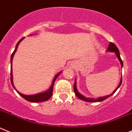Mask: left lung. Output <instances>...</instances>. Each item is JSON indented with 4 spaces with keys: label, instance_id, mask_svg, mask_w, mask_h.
<instances>
[{
    "label": "left lung",
    "instance_id": "obj_1",
    "mask_svg": "<svg viewBox=\"0 0 132 132\" xmlns=\"http://www.w3.org/2000/svg\"><path fill=\"white\" fill-rule=\"evenodd\" d=\"M108 51H110V52H113V53H115V54H116V55L117 56V57H118V60H119V61L120 62V64H121V66H123V62H122V59H121L120 58V52H119V50H118V48H117V47H116V45H115L113 43H110V44H109V47H108V49H107ZM122 79H121L120 80V84L118 85V86L116 87V89L114 90V91H113V92L111 93V94H110L109 95H106V96H104V97H98V98H88V97H84V95H81L80 93H79V92L78 91V89H77V87H76V81H75V83H74V85H73V89H74V92H75V94H76V95L78 97V98H79V99H81V100H83L84 101H87V102H100V101H103L105 100V99H106L107 98H109V97H110L111 95H112L115 92H116V91L117 89H118V88L121 85V84H122Z\"/></svg>",
    "mask_w": 132,
    "mask_h": 132
}]
</instances>
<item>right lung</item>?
Segmentation results:
<instances>
[{
    "label": "right lung",
    "instance_id": "add662e5",
    "mask_svg": "<svg viewBox=\"0 0 132 132\" xmlns=\"http://www.w3.org/2000/svg\"><path fill=\"white\" fill-rule=\"evenodd\" d=\"M23 39H24V37L22 38V39H20V41L18 42L17 45H16V48H15L14 52H13L12 54L11 58H10V62H11V70H10V80H11L12 85L13 87L15 89V90H16V89L14 86V84H13V78H12V59H13V57H14V54H15V53L16 52V50H17L18 47V45H19V44H20V43L21 42V41H22V40ZM61 72H59L58 74L56 75L55 77H54V79H53V83H52L51 86L50 87V88L48 89L47 91H45V92L40 93H38V94H35V95H26L22 94V93H21L18 92L17 90H16V91H17L18 93V94L20 95V96H22V97H23V98H25V99L28 101L32 102V103H40V102L46 101H47L48 99H49L50 97L52 96V94H53V86H54V81H55L56 79L58 78V76H59V75L61 73Z\"/></svg>",
    "mask_w": 132,
    "mask_h": 132
}]
</instances>
